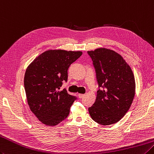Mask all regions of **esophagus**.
I'll list each match as a JSON object with an SVG mask.
<instances>
[{"label": "esophagus", "mask_w": 154, "mask_h": 154, "mask_svg": "<svg viewBox=\"0 0 154 154\" xmlns=\"http://www.w3.org/2000/svg\"><path fill=\"white\" fill-rule=\"evenodd\" d=\"M84 96H85V95H84V94H80V93H79V94H78V97H79L80 99L83 98Z\"/></svg>", "instance_id": "esophagus-1"}]
</instances>
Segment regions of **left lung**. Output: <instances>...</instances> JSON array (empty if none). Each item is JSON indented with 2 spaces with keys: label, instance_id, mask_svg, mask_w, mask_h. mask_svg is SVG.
I'll use <instances>...</instances> for the list:
<instances>
[{
  "label": "left lung",
  "instance_id": "obj_1",
  "mask_svg": "<svg viewBox=\"0 0 154 154\" xmlns=\"http://www.w3.org/2000/svg\"><path fill=\"white\" fill-rule=\"evenodd\" d=\"M93 61L99 87L95 103L88 108L92 119L103 125L119 122L133 102L135 82L131 67L113 50L87 51Z\"/></svg>",
  "mask_w": 154,
  "mask_h": 154
}]
</instances>
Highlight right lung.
Listing matches in <instances>:
<instances>
[{
  "label": "right lung",
  "mask_w": 154,
  "mask_h": 154,
  "mask_svg": "<svg viewBox=\"0 0 154 154\" xmlns=\"http://www.w3.org/2000/svg\"><path fill=\"white\" fill-rule=\"evenodd\" d=\"M81 51L49 50L38 56L27 67L24 85L30 109L44 124L55 126L67 117L77 97L65 89L67 71L82 55Z\"/></svg>",
  "instance_id": "1"
}]
</instances>
